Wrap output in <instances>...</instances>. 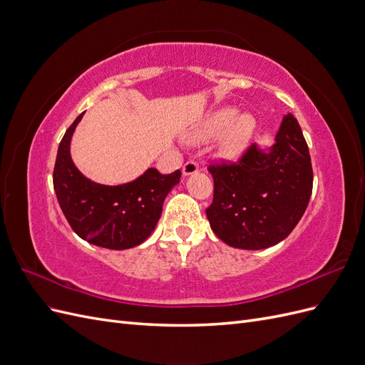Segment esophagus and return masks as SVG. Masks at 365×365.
Masks as SVG:
<instances>
[{"label":"esophagus","instance_id":"34e87169","mask_svg":"<svg viewBox=\"0 0 365 365\" xmlns=\"http://www.w3.org/2000/svg\"><path fill=\"white\" fill-rule=\"evenodd\" d=\"M197 169H200V165H197V163L193 161V160H190V161H187V163L182 165V173H184L185 176H189V175L196 173Z\"/></svg>","mask_w":365,"mask_h":365}]
</instances>
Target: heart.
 Masks as SVG:
<instances>
[{
  "label": "heart",
  "instance_id": "obj_1",
  "mask_svg": "<svg viewBox=\"0 0 365 365\" xmlns=\"http://www.w3.org/2000/svg\"><path fill=\"white\" fill-rule=\"evenodd\" d=\"M256 120L250 114L236 115L233 108H220L208 117L189 135V141L200 143L222 134L219 141V153L225 158H236L250 143Z\"/></svg>",
  "mask_w": 365,
  "mask_h": 365
}]
</instances>
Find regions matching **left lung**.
Instances as JSON below:
<instances>
[{
	"instance_id": "1",
	"label": "left lung",
	"mask_w": 365,
	"mask_h": 365,
	"mask_svg": "<svg viewBox=\"0 0 365 365\" xmlns=\"http://www.w3.org/2000/svg\"><path fill=\"white\" fill-rule=\"evenodd\" d=\"M208 172L215 182L205 210L210 227L240 250L269 248L288 237L312 195L311 155L292 114L283 117L269 152L251 145L237 161L212 163Z\"/></svg>"
}]
</instances>
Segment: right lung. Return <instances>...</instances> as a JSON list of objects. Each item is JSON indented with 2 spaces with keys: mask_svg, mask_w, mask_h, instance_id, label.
Listing matches in <instances>:
<instances>
[{
  "mask_svg": "<svg viewBox=\"0 0 365 365\" xmlns=\"http://www.w3.org/2000/svg\"><path fill=\"white\" fill-rule=\"evenodd\" d=\"M83 114L59 143L53 185L59 205L74 233L93 245L128 250L145 242L161 217L165 196L180 182L181 170L163 175L148 169L135 181L121 185L93 182L77 170L70 141Z\"/></svg>",
  "mask_w": 365,
  "mask_h": 365,
  "instance_id": "obj_1",
  "label": "right lung"
}]
</instances>
